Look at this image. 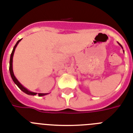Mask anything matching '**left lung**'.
<instances>
[{"instance_id":"8db88e82","label":"left lung","mask_w":133,"mask_h":133,"mask_svg":"<svg viewBox=\"0 0 133 133\" xmlns=\"http://www.w3.org/2000/svg\"><path fill=\"white\" fill-rule=\"evenodd\" d=\"M118 44H119V43H118ZM120 44V46H121V47H122V45H121V44ZM122 49H123V48H122Z\"/></svg>"}]
</instances>
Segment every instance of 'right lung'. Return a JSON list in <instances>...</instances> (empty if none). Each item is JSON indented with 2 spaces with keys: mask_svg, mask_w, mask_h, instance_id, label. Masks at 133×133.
Here are the masks:
<instances>
[{
  "mask_svg": "<svg viewBox=\"0 0 133 133\" xmlns=\"http://www.w3.org/2000/svg\"><path fill=\"white\" fill-rule=\"evenodd\" d=\"M21 41H22V39H20V40H19V41L17 42V43L15 44V46L13 47V51H12L11 54V57H10V61H9L10 74H11V76L12 79H13V82H15V84H16V85L17 86V87H18L19 88V89H21V90H22V91H23V92L26 93L27 95H36L37 94V93H36V92H32V91H28V90L27 89H25V88L24 87L23 85H22V84L19 82L18 80H17V79L15 78V75H14V73H13V54H14V52H15V48H16V46H17V44H19V42ZM47 94H48V93H38V95L39 97H41V96L46 95H47Z\"/></svg>",
  "mask_w": 133,
  "mask_h": 133,
  "instance_id": "right-lung-1",
  "label": "right lung"
}]
</instances>
